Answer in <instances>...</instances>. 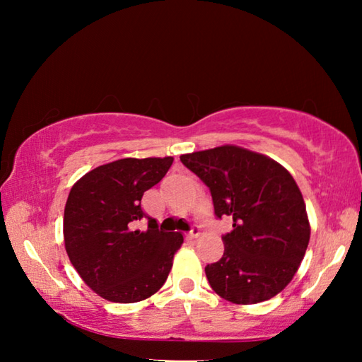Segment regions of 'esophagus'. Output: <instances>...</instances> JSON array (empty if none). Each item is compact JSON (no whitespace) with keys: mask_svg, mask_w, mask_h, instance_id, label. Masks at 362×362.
Segmentation results:
<instances>
[{"mask_svg":"<svg viewBox=\"0 0 362 362\" xmlns=\"http://www.w3.org/2000/svg\"><path fill=\"white\" fill-rule=\"evenodd\" d=\"M199 235H201V233H199V228H198V226H193L192 231L188 233V238H189V240H198Z\"/></svg>","mask_w":362,"mask_h":362,"instance_id":"1","label":"esophagus"}]
</instances>
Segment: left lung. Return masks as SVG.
I'll use <instances>...</instances> for the list:
<instances>
[{"label":"left lung","instance_id":"left-lung-1","mask_svg":"<svg viewBox=\"0 0 362 362\" xmlns=\"http://www.w3.org/2000/svg\"><path fill=\"white\" fill-rule=\"evenodd\" d=\"M180 161L209 187L216 216L233 218L222 259L206 267L214 292L236 305L278 296L297 273L311 233L289 170L236 145L187 153Z\"/></svg>","mask_w":362,"mask_h":362}]
</instances>
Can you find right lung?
Masks as SVG:
<instances>
[{"label": "right lung", "mask_w": 362, "mask_h": 362, "mask_svg": "<svg viewBox=\"0 0 362 362\" xmlns=\"http://www.w3.org/2000/svg\"><path fill=\"white\" fill-rule=\"evenodd\" d=\"M174 158H124L84 174L71 187L64 212V241L71 265L97 296L115 303H136L166 283L183 236L145 231L142 196L163 179Z\"/></svg>", "instance_id": "1"}]
</instances>
